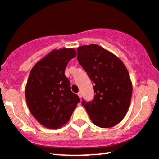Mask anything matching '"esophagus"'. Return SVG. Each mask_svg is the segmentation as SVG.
<instances>
[{
    "label": "esophagus",
    "mask_w": 159,
    "mask_h": 159,
    "mask_svg": "<svg viewBox=\"0 0 159 159\" xmlns=\"http://www.w3.org/2000/svg\"><path fill=\"white\" fill-rule=\"evenodd\" d=\"M78 96H79L80 98H81V96H82V95H81V92H78Z\"/></svg>",
    "instance_id": "esophagus-1"
}]
</instances>
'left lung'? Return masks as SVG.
Wrapping results in <instances>:
<instances>
[{"label": "left lung", "instance_id": "1", "mask_svg": "<svg viewBox=\"0 0 159 159\" xmlns=\"http://www.w3.org/2000/svg\"><path fill=\"white\" fill-rule=\"evenodd\" d=\"M79 64L93 81L95 96L82 100L90 120L101 128H111L123 119L130 105L132 84L125 65L117 57L98 45L77 48Z\"/></svg>", "mask_w": 159, "mask_h": 159}]
</instances>
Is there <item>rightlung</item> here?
<instances>
[{"instance_id":"obj_1","label":"right lung","mask_w":159,"mask_h":159,"mask_svg":"<svg viewBox=\"0 0 159 159\" xmlns=\"http://www.w3.org/2000/svg\"><path fill=\"white\" fill-rule=\"evenodd\" d=\"M75 56L73 48L54 50L30 71L25 87L27 106L34 118L48 129L66 123L80 102L64 73L69 61Z\"/></svg>"}]
</instances>
